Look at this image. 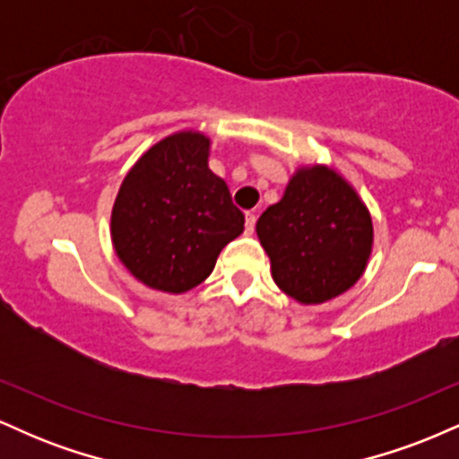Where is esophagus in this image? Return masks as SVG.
Here are the masks:
<instances>
[{
	"instance_id": "esophagus-1",
	"label": "esophagus",
	"mask_w": 459,
	"mask_h": 459,
	"mask_svg": "<svg viewBox=\"0 0 459 459\" xmlns=\"http://www.w3.org/2000/svg\"><path fill=\"white\" fill-rule=\"evenodd\" d=\"M255 226H256V215L252 212H247L246 213V233H252V230H255Z\"/></svg>"
}]
</instances>
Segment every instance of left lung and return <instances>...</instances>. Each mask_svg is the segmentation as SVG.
Here are the masks:
<instances>
[{"mask_svg": "<svg viewBox=\"0 0 459 459\" xmlns=\"http://www.w3.org/2000/svg\"><path fill=\"white\" fill-rule=\"evenodd\" d=\"M256 235L273 282L302 304H321L354 287L373 246L371 213L356 189L328 166L299 168L267 207Z\"/></svg>", "mask_w": 459, "mask_h": 459, "instance_id": "8db88e82", "label": "left lung"}]
</instances>
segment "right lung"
Returning <instances> with one entry per match:
<instances>
[{
	"label": "right lung",
	"instance_id": "obj_1",
	"mask_svg": "<svg viewBox=\"0 0 459 459\" xmlns=\"http://www.w3.org/2000/svg\"><path fill=\"white\" fill-rule=\"evenodd\" d=\"M212 140L178 131L135 161L112 209L123 265L163 293H186L213 272L222 247L244 233L229 186L209 170Z\"/></svg>",
	"mask_w": 459,
	"mask_h": 459
}]
</instances>
